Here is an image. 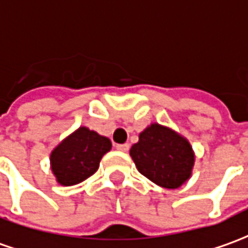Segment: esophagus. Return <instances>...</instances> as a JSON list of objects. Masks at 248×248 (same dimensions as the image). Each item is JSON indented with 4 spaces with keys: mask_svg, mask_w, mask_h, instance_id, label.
Segmentation results:
<instances>
[{
    "mask_svg": "<svg viewBox=\"0 0 248 248\" xmlns=\"http://www.w3.org/2000/svg\"><path fill=\"white\" fill-rule=\"evenodd\" d=\"M118 151H121V152H127L129 151V144H117L115 145Z\"/></svg>",
    "mask_w": 248,
    "mask_h": 248,
    "instance_id": "34e87169",
    "label": "esophagus"
}]
</instances>
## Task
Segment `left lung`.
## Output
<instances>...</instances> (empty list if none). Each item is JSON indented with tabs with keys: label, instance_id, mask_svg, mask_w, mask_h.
<instances>
[{
	"label": "left lung",
	"instance_id": "left-lung-1",
	"mask_svg": "<svg viewBox=\"0 0 248 248\" xmlns=\"http://www.w3.org/2000/svg\"><path fill=\"white\" fill-rule=\"evenodd\" d=\"M130 156L140 172L166 188L182 186L194 166L193 149L187 141L168 127L151 124L131 146Z\"/></svg>",
	"mask_w": 248,
	"mask_h": 248
}]
</instances>
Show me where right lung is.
Returning a JSON list of instances; mask_svg holds the SVG:
<instances>
[{
	"mask_svg": "<svg viewBox=\"0 0 248 248\" xmlns=\"http://www.w3.org/2000/svg\"><path fill=\"white\" fill-rule=\"evenodd\" d=\"M111 149V141L96 131L80 127L65 138L51 153V170L63 186L85 181L97 171L103 155Z\"/></svg>",
	"mask_w": 248,
	"mask_h": 248,
	"instance_id": "1",
	"label": "right lung"
}]
</instances>
